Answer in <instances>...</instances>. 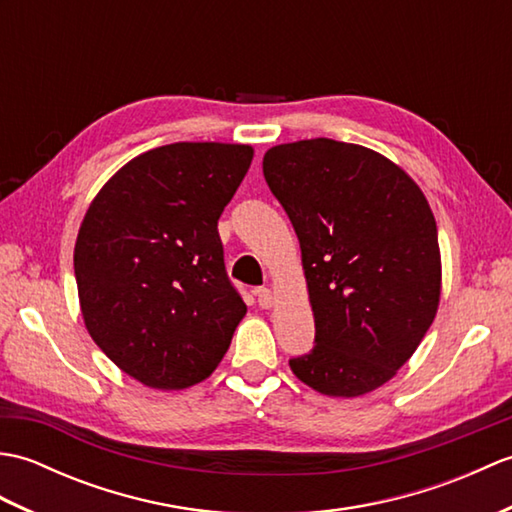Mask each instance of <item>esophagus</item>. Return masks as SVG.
Returning a JSON list of instances; mask_svg holds the SVG:
<instances>
[{
  "mask_svg": "<svg viewBox=\"0 0 512 512\" xmlns=\"http://www.w3.org/2000/svg\"><path fill=\"white\" fill-rule=\"evenodd\" d=\"M255 297H257L259 308H270V306H273V292H270L268 288H255Z\"/></svg>",
  "mask_w": 512,
  "mask_h": 512,
  "instance_id": "obj_1",
  "label": "esophagus"
}]
</instances>
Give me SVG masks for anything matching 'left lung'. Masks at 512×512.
Masks as SVG:
<instances>
[{
	"instance_id": "obj_1",
	"label": "left lung",
	"mask_w": 512,
	"mask_h": 512,
	"mask_svg": "<svg viewBox=\"0 0 512 512\" xmlns=\"http://www.w3.org/2000/svg\"><path fill=\"white\" fill-rule=\"evenodd\" d=\"M264 178L299 237L314 347L290 369L325 396H363L416 352L440 301L438 228L418 184L330 138L277 145Z\"/></svg>"
}]
</instances>
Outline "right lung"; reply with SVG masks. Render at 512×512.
Masks as SVG:
<instances>
[{"label":"right lung","instance_id":"obj_1","mask_svg":"<svg viewBox=\"0 0 512 512\" xmlns=\"http://www.w3.org/2000/svg\"><path fill=\"white\" fill-rule=\"evenodd\" d=\"M253 160L248 145L173 143L105 184L74 246L94 343L154 389H184L220 365L246 303L226 275L217 220Z\"/></svg>","mask_w":512,"mask_h":512}]
</instances>
